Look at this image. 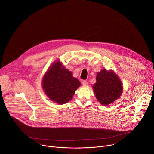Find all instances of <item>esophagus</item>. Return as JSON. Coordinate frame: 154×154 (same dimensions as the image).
Returning <instances> with one entry per match:
<instances>
[{
  "label": "esophagus",
  "mask_w": 154,
  "mask_h": 154,
  "mask_svg": "<svg viewBox=\"0 0 154 154\" xmlns=\"http://www.w3.org/2000/svg\"><path fill=\"white\" fill-rule=\"evenodd\" d=\"M82 84L84 85H88V82L87 81V80H83L82 81Z\"/></svg>",
  "instance_id": "obj_1"
}]
</instances>
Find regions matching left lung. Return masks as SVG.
I'll use <instances>...</instances> for the list:
<instances>
[{"label":"left lung","instance_id":"left-lung-1","mask_svg":"<svg viewBox=\"0 0 154 154\" xmlns=\"http://www.w3.org/2000/svg\"><path fill=\"white\" fill-rule=\"evenodd\" d=\"M96 80L93 89L96 98L102 105H107L112 103L121 95V82L112 72L102 70L97 74Z\"/></svg>","mask_w":154,"mask_h":154}]
</instances>
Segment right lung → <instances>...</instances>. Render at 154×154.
<instances>
[{
  "label": "right lung",
  "mask_w": 154,
  "mask_h": 154,
  "mask_svg": "<svg viewBox=\"0 0 154 154\" xmlns=\"http://www.w3.org/2000/svg\"><path fill=\"white\" fill-rule=\"evenodd\" d=\"M43 88L47 96L58 104H64L72 98L80 82L60 62L54 63L44 76Z\"/></svg>",
  "instance_id": "1"
}]
</instances>
